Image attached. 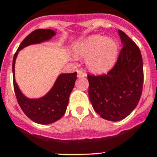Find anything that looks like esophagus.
I'll list each match as a JSON object with an SVG mask.
<instances>
[{"mask_svg": "<svg viewBox=\"0 0 157 157\" xmlns=\"http://www.w3.org/2000/svg\"><path fill=\"white\" fill-rule=\"evenodd\" d=\"M77 76L78 77H85V76H86V73L81 70H78L77 71Z\"/></svg>", "mask_w": 157, "mask_h": 157, "instance_id": "obj_1", "label": "esophagus"}]
</instances>
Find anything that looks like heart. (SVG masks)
<instances>
[{
	"label": "heart",
	"instance_id": "obj_1",
	"mask_svg": "<svg viewBox=\"0 0 157 157\" xmlns=\"http://www.w3.org/2000/svg\"><path fill=\"white\" fill-rule=\"evenodd\" d=\"M73 54L86 58V66L94 73H103L117 61L118 45L112 38L95 35L86 38L74 45Z\"/></svg>",
	"mask_w": 157,
	"mask_h": 157
}]
</instances>
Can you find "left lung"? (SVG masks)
Masks as SVG:
<instances>
[{
  "label": "left lung",
  "mask_w": 157,
  "mask_h": 157,
  "mask_svg": "<svg viewBox=\"0 0 157 157\" xmlns=\"http://www.w3.org/2000/svg\"><path fill=\"white\" fill-rule=\"evenodd\" d=\"M123 45L113 68L101 76L88 75L89 98L102 118L118 121L128 117L139 103L144 86V67L138 45L122 31Z\"/></svg>",
  "instance_id": "8db88e82"
}]
</instances>
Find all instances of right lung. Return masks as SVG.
<instances>
[{"label": "right lung", "instance_id": "1", "mask_svg": "<svg viewBox=\"0 0 157 157\" xmlns=\"http://www.w3.org/2000/svg\"><path fill=\"white\" fill-rule=\"evenodd\" d=\"M55 34V32L51 29H36L33 31L22 41L13 59V89L18 104L28 118L41 124L54 123L63 116L68 104L69 96L77 78L76 72L60 74L51 90L45 96L40 98H28L21 92L16 83L14 66L19 50L28 45L40 44L50 40Z\"/></svg>", "mask_w": 157, "mask_h": 157}]
</instances>
